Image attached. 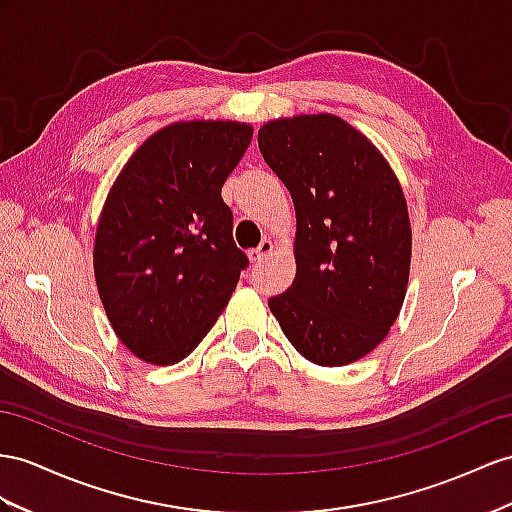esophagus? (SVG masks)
Here are the masks:
<instances>
[{"label":"esophagus","instance_id":"34e87169","mask_svg":"<svg viewBox=\"0 0 512 512\" xmlns=\"http://www.w3.org/2000/svg\"><path fill=\"white\" fill-rule=\"evenodd\" d=\"M272 251H274V242L270 238H266V240H261V244L257 248H253V251L248 255H251V261H255V264H257V261L268 257Z\"/></svg>","mask_w":512,"mask_h":512}]
</instances>
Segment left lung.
Wrapping results in <instances>:
<instances>
[{"label": "left lung", "mask_w": 512, "mask_h": 512, "mask_svg": "<svg viewBox=\"0 0 512 512\" xmlns=\"http://www.w3.org/2000/svg\"><path fill=\"white\" fill-rule=\"evenodd\" d=\"M257 142L296 209V277L268 307L305 359L348 365L383 342L404 303L411 222L400 181L335 114L270 121Z\"/></svg>", "instance_id": "1"}]
</instances>
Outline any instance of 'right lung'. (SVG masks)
<instances>
[{
    "instance_id": "obj_1",
    "label": "right lung",
    "mask_w": 512,
    "mask_h": 512,
    "mask_svg": "<svg viewBox=\"0 0 512 512\" xmlns=\"http://www.w3.org/2000/svg\"><path fill=\"white\" fill-rule=\"evenodd\" d=\"M251 138L246 123H173L144 140L116 177L93 264L112 329L138 359H186L248 266L220 190Z\"/></svg>"
}]
</instances>
